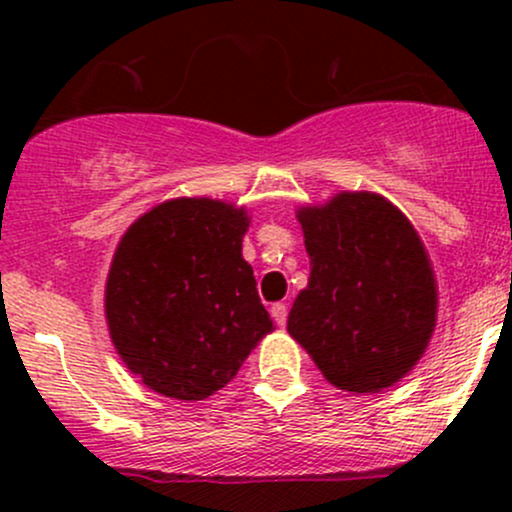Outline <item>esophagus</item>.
<instances>
[{
  "instance_id": "esophagus-1",
  "label": "esophagus",
  "mask_w": 512,
  "mask_h": 512,
  "mask_svg": "<svg viewBox=\"0 0 512 512\" xmlns=\"http://www.w3.org/2000/svg\"><path fill=\"white\" fill-rule=\"evenodd\" d=\"M286 315H289V308H286L284 303H274L272 305V317H274L276 325L284 327L286 325Z\"/></svg>"
}]
</instances>
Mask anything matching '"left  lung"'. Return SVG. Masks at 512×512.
<instances>
[{"label":"left lung","mask_w":512,"mask_h":512,"mask_svg":"<svg viewBox=\"0 0 512 512\" xmlns=\"http://www.w3.org/2000/svg\"><path fill=\"white\" fill-rule=\"evenodd\" d=\"M296 216L310 276L286 330L339 390L399 383L436 330L438 284L424 240L375 192H339Z\"/></svg>","instance_id":"1"}]
</instances>
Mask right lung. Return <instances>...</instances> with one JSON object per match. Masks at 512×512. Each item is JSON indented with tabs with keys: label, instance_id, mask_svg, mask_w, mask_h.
Returning a JSON list of instances; mask_svg holds the SVG:
<instances>
[{
	"label": "right lung",
	"instance_id": "obj_1",
	"mask_svg": "<svg viewBox=\"0 0 512 512\" xmlns=\"http://www.w3.org/2000/svg\"><path fill=\"white\" fill-rule=\"evenodd\" d=\"M245 207L178 197L139 216L117 243L105 320L125 366L149 390L185 402L236 378L274 330L243 260Z\"/></svg>",
	"mask_w": 512,
	"mask_h": 512
}]
</instances>
